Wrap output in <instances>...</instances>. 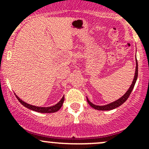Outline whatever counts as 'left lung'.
<instances>
[{
	"label": "left lung",
	"mask_w": 149,
	"mask_h": 149,
	"mask_svg": "<svg viewBox=\"0 0 149 149\" xmlns=\"http://www.w3.org/2000/svg\"><path fill=\"white\" fill-rule=\"evenodd\" d=\"M137 78H138V63H137V60H136V73H135V76H134V79H133V83H132L131 86H130V87L129 88V89L127 91V92H126L125 94L121 97V98H120L119 100H116V101L113 102L108 104L107 105H104V106H98V105L94 104L91 103V102L86 98L88 104H89L91 107H93L95 109H97V110H111V109H115V108L118 107L123 104L127 100V98L129 97L130 94H131L132 91H133V88H134V86L135 84H136Z\"/></svg>",
	"instance_id": "left-lung-1"
}]
</instances>
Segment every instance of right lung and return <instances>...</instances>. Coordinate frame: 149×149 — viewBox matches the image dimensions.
I'll return each instance as SVG.
<instances>
[{"instance_id": "1", "label": "right lung", "mask_w": 149, "mask_h": 149, "mask_svg": "<svg viewBox=\"0 0 149 149\" xmlns=\"http://www.w3.org/2000/svg\"><path fill=\"white\" fill-rule=\"evenodd\" d=\"M16 98L17 100H19V102L22 104V105H24V107H27L28 109H31V110H34L36 111V112H41V113H52V112H55L59 110L62 107L63 104L64 102V97H63V98L61 99V101L59 102L58 104H56L55 105L52 107H37V106H33V105L31 104H29L24 102V101H22L19 97L16 95Z\"/></svg>"}]
</instances>
